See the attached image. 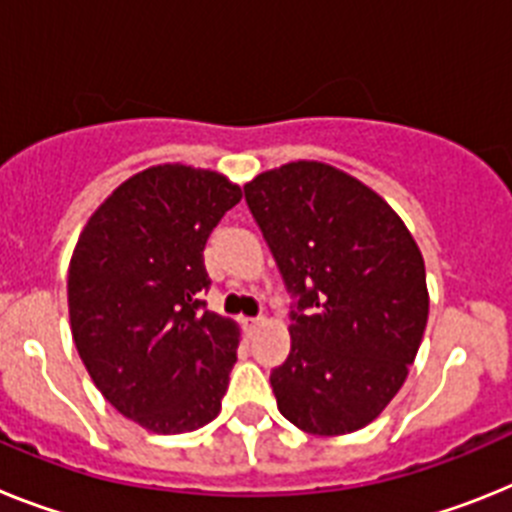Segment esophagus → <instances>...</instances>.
Returning a JSON list of instances; mask_svg holds the SVG:
<instances>
[{
    "mask_svg": "<svg viewBox=\"0 0 512 512\" xmlns=\"http://www.w3.org/2000/svg\"><path fill=\"white\" fill-rule=\"evenodd\" d=\"M260 324H262V319H242V327L250 332V335L257 330V327H260Z\"/></svg>",
    "mask_w": 512,
    "mask_h": 512,
    "instance_id": "1",
    "label": "esophagus"
}]
</instances>
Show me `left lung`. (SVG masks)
I'll list each match as a JSON object with an SVG mask.
<instances>
[{"label": "left lung", "instance_id": "8db88e82", "mask_svg": "<svg viewBox=\"0 0 512 512\" xmlns=\"http://www.w3.org/2000/svg\"><path fill=\"white\" fill-rule=\"evenodd\" d=\"M244 201L293 299L291 353L270 371L278 410L314 435L361 430L404 384L428 322L415 239L330 164H283Z\"/></svg>", "mask_w": 512, "mask_h": 512}]
</instances>
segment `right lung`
<instances>
[{"mask_svg": "<svg viewBox=\"0 0 512 512\" xmlns=\"http://www.w3.org/2000/svg\"><path fill=\"white\" fill-rule=\"evenodd\" d=\"M242 201L224 175L162 164L95 211L69 265V319L102 397L154 433L219 415L237 363V324L206 309L203 250Z\"/></svg>", "mask_w": 512, "mask_h": 512, "instance_id": "1", "label": "right lung"}]
</instances>
